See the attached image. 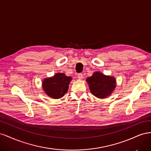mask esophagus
<instances>
[{
	"instance_id": "obj_1",
	"label": "esophagus",
	"mask_w": 151,
	"mask_h": 151,
	"mask_svg": "<svg viewBox=\"0 0 151 151\" xmlns=\"http://www.w3.org/2000/svg\"><path fill=\"white\" fill-rule=\"evenodd\" d=\"M77 77H78V78L79 79H82L83 78V74H82V73H79V74H77Z\"/></svg>"
}]
</instances>
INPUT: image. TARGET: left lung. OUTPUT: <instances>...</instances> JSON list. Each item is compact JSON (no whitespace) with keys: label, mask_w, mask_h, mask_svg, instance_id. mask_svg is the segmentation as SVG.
Listing matches in <instances>:
<instances>
[{"label":"left lung","mask_w":151,"mask_h":151,"mask_svg":"<svg viewBox=\"0 0 151 151\" xmlns=\"http://www.w3.org/2000/svg\"><path fill=\"white\" fill-rule=\"evenodd\" d=\"M91 92L99 98H105L115 89L116 81L113 77L104 76L99 72L93 73L86 79Z\"/></svg>","instance_id":"1"}]
</instances>
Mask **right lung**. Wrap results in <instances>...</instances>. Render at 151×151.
I'll return each mask as SVG.
<instances>
[{
  "label": "right lung",
  "instance_id": "add662e5",
  "mask_svg": "<svg viewBox=\"0 0 151 151\" xmlns=\"http://www.w3.org/2000/svg\"><path fill=\"white\" fill-rule=\"evenodd\" d=\"M72 78L63 73H57L52 77L45 79L43 82V89L46 94L53 99L63 97L67 92L68 84Z\"/></svg>",
  "mask_w": 151,
  "mask_h": 151
}]
</instances>
